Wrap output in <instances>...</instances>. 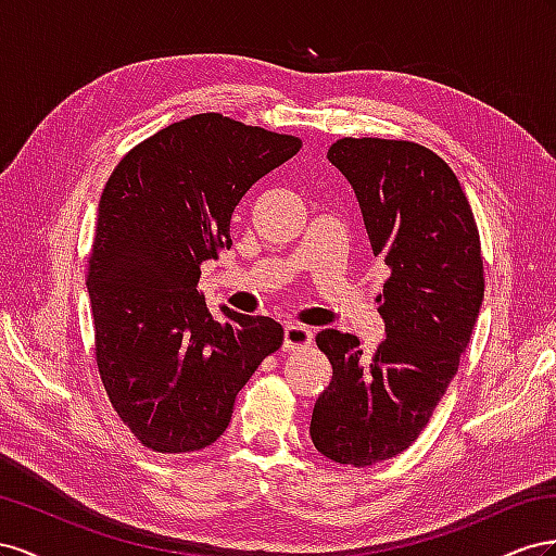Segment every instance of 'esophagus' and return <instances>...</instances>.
I'll return each instance as SVG.
<instances>
[{"label":"esophagus","mask_w":556,"mask_h":556,"mask_svg":"<svg viewBox=\"0 0 556 556\" xmlns=\"http://www.w3.org/2000/svg\"><path fill=\"white\" fill-rule=\"evenodd\" d=\"M312 330L305 326L291 324L283 328V352H298V349H305L312 344Z\"/></svg>","instance_id":"esophagus-1"}]
</instances>
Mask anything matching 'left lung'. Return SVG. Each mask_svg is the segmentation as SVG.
I'll return each mask as SVG.
<instances>
[{
    "instance_id": "obj_1",
    "label": "left lung",
    "mask_w": 556,
    "mask_h": 556,
    "mask_svg": "<svg viewBox=\"0 0 556 556\" xmlns=\"http://www.w3.org/2000/svg\"><path fill=\"white\" fill-rule=\"evenodd\" d=\"M328 161L352 184L375 258L387 340L366 358L356 336L321 330L332 379L312 412L314 447L344 466L405 452L445 395L484 298L480 230L452 167L407 139L342 137Z\"/></svg>"
}]
</instances>
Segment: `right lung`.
<instances>
[{
    "label": "right lung",
    "instance_id": "add662e5",
    "mask_svg": "<svg viewBox=\"0 0 556 556\" xmlns=\"http://www.w3.org/2000/svg\"><path fill=\"white\" fill-rule=\"evenodd\" d=\"M300 147L293 135L198 114L139 141L111 172L86 277L94 361L116 415L153 452L210 447L283 342L269 316L224 307L214 319L198 279L232 244L247 190Z\"/></svg>",
    "mask_w": 556,
    "mask_h": 556
}]
</instances>
